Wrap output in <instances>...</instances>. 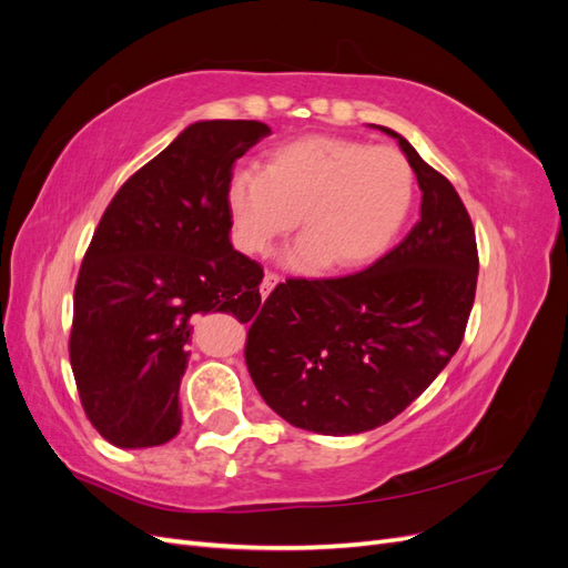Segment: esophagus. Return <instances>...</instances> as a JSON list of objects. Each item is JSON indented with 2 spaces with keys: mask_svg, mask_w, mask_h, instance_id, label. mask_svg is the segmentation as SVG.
<instances>
[{
  "mask_svg": "<svg viewBox=\"0 0 568 568\" xmlns=\"http://www.w3.org/2000/svg\"><path fill=\"white\" fill-rule=\"evenodd\" d=\"M280 284V274L277 272H265V277L261 282V294L267 298L270 291Z\"/></svg>",
  "mask_w": 568,
  "mask_h": 568,
  "instance_id": "34e87169",
  "label": "esophagus"
}]
</instances>
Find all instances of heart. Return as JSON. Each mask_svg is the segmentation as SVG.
<instances>
[{"mask_svg":"<svg viewBox=\"0 0 568 568\" xmlns=\"http://www.w3.org/2000/svg\"><path fill=\"white\" fill-rule=\"evenodd\" d=\"M412 199L415 173L398 149L343 136L282 144L265 168L239 165L227 180L236 246L263 255L301 225L286 253L301 272L374 261L400 232Z\"/></svg>","mask_w":568,"mask_h":568,"instance_id":"heart-1","label":"heart"}]
</instances>
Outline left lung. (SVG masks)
<instances>
[{
  "label": "left lung",
  "mask_w": 568,
  "mask_h": 568,
  "mask_svg": "<svg viewBox=\"0 0 568 568\" xmlns=\"http://www.w3.org/2000/svg\"><path fill=\"white\" fill-rule=\"evenodd\" d=\"M398 140L422 189V217L367 270L286 280L251 322L246 367L263 400L305 432L351 436L398 417L450 363L474 305L471 217L448 178Z\"/></svg>",
  "instance_id": "1"
}]
</instances>
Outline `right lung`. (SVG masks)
<instances>
[{
  "label": "right lung",
  "mask_w": 568,
  "mask_h": 568,
  "mask_svg": "<svg viewBox=\"0 0 568 568\" xmlns=\"http://www.w3.org/2000/svg\"><path fill=\"white\" fill-rule=\"evenodd\" d=\"M270 128L199 120L118 189L80 265L68 351L84 415L115 448L182 426L192 317L253 315L263 267L230 242L227 180Z\"/></svg>",
  "instance_id": "add662e5"
}]
</instances>
